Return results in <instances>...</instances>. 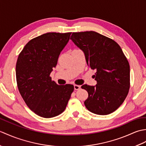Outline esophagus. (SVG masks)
Returning <instances> with one entry per match:
<instances>
[{"mask_svg": "<svg viewBox=\"0 0 146 146\" xmlns=\"http://www.w3.org/2000/svg\"><path fill=\"white\" fill-rule=\"evenodd\" d=\"M80 88V85H74V89L75 90H78Z\"/></svg>", "mask_w": 146, "mask_h": 146, "instance_id": "1", "label": "esophagus"}]
</instances>
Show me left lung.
<instances>
[{"mask_svg": "<svg viewBox=\"0 0 146 146\" xmlns=\"http://www.w3.org/2000/svg\"><path fill=\"white\" fill-rule=\"evenodd\" d=\"M70 39L96 71L97 85L82 86L88 94L86 108L102 115L113 112L125 100L130 88V66L122 49L113 39L95 31L73 33Z\"/></svg>", "mask_w": 146, "mask_h": 146, "instance_id": "obj_1", "label": "left lung"}]
</instances>
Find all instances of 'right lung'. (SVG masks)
Listing matches in <instances>:
<instances>
[{
  "instance_id": "add662e5",
  "label": "right lung",
  "mask_w": 146,
  "mask_h": 146,
  "mask_svg": "<svg viewBox=\"0 0 146 146\" xmlns=\"http://www.w3.org/2000/svg\"><path fill=\"white\" fill-rule=\"evenodd\" d=\"M71 33H48L31 40L17 58L15 75L23 100L38 115L51 118L66 108L73 85H58L49 76Z\"/></svg>"
}]
</instances>
